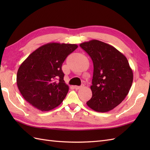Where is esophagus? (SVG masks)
<instances>
[{"instance_id": "34e87169", "label": "esophagus", "mask_w": 150, "mask_h": 150, "mask_svg": "<svg viewBox=\"0 0 150 150\" xmlns=\"http://www.w3.org/2000/svg\"><path fill=\"white\" fill-rule=\"evenodd\" d=\"M83 87H84V85L83 84L80 86H74L75 90H80V89H81L82 88H83Z\"/></svg>"}]
</instances>
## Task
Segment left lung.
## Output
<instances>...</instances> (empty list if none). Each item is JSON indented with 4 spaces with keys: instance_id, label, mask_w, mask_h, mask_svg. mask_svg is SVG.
Returning a JSON list of instances; mask_svg holds the SVG:
<instances>
[{
    "instance_id": "left-lung-1",
    "label": "left lung",
    "mask_w": 150,
    "mask_h": 150,
    "mask_svg": "<svg viewBox=\"0 0 150 150\" xmlns=\"http://www.w3.org/2000/svg\"><path fill=\"white\" fill-rule=\"evenodd\" d=\"M80 46L91 58L92 97L86 104L98 112H107L122 103L131 88L133 75L126 57L112 46L97 40Z\"/></svg>"
}]
</instances>
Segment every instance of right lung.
<instances>
[{"label":"right lung","instance_id":"obj_1","mask_svg":"<svg viewBox=\"0 0 150 150\" xmlns=\"http://www.w3.org/2000/svg\"><path fill=\"white\" fill-rule=\"evenodd\" d=\"M77 47V44L51 42L31 53L17 74V86L24 99L42 111L61 104L69 90L64 81L62 63Z\"/></svg>","mask_w":150,"mask_h":150}]
</instances>
